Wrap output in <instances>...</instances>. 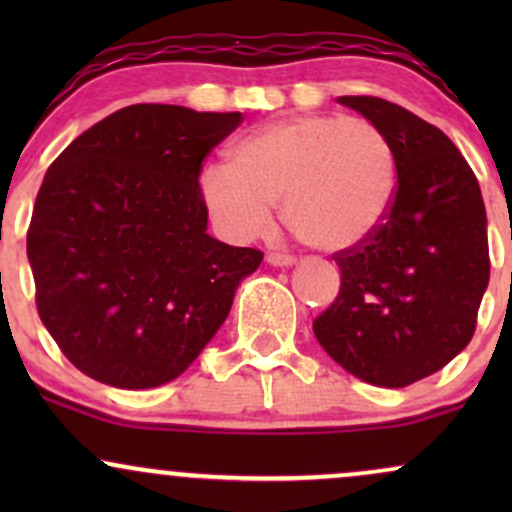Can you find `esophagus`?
Here are the masks:
<instances>
[{
	"label": "esophagus",
	"mask_w": 512,
	"mask_h": 512,
	"mask_svg": "<svg viewBox=\"0 0 512 512\" xmlns=\"http://www.w3.org/2000/svg\"><path fill=\"white\" fill-rule=\"evenodd\" d=\"M267 262L274 267H291V264H296V257L286 255V252H269Z\"/></svg>",
	"instance_id": "obj_1"
}]
</instances>
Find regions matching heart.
Wrapping results in <instances>:
<instances>
[{
  "label": "heart",
  "instance_id": "heart-1",
  "mask_svg": "<svg viewBox=\"0 0 512 512\" xmlns=\"http://www.w3.org/2000/svg\"><path fill=\"white\" fill-rule=\"evenodd\" d=\"M397 154L366 117L298 115L240 139L226 166L199 175V197L228 238H260L272 204L320 252L351 250L383 226L397 197Z\"/></svg>",
  "mask_w": 512,
  "mask_h": 512
}]
</instances>
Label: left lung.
Segmentation results:
<instances>
[{
	"label": "left lung",
	"instance_id": "left-lung-1",
	"mask_svg": "<svg viewBox=\"0 0 512 512\" xmlns=\"http://www.w3.org/2000/svg\"><path fill=\"white\" fill-rule=\"evenodd\" d=\"M397 154V197L366 243L334 252L342 286L313 322L322 349L370 385L407 387L477 330L489 286L486 209L474 170L431 122L375 96H342Z\"/></svg>",
	"mask_w": 512,
	"mask_h": 512
}]
</instances>
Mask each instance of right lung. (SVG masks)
<instances>
[{"label":"right lung","instance_id":"1","mask_svg":"<svg viewBox=\"0 0 512 512\" xmlns=\"http://www.w3.org/2000/svg\"><path fill=\"white\" fill-rule=\"evenodd\" d=\"M243 122L139 103L52 161L28 226L35 305L81 373L122 390L178 378L231 310L262 250L207 233L202 163Z\"/></svg>","mask_w":512,"mask_h":512}]
</instances>
